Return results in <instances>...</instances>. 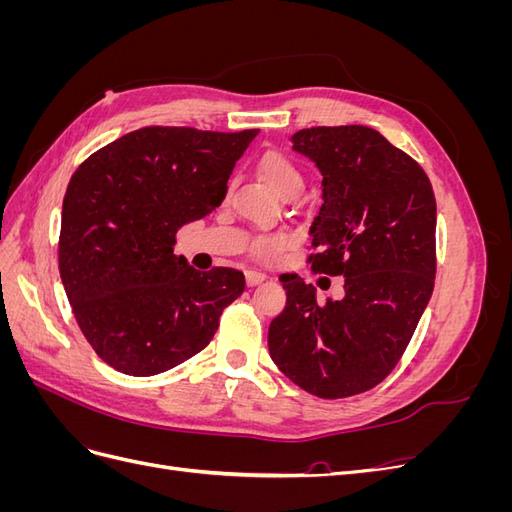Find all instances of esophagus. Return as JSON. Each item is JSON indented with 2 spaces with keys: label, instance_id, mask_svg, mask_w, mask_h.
Instances as JSON below:
<instances>
[{
  "label": "esophagus",
  "instance_id": "obj_1",
  "mask_svg": "<svg viewBox=\"0 0 512 512\" xmlns=\"http://www.w3.org/2000/svg\"><path fill=\"white\" fill-rule=\"evenodd\" d=\"M265 280H267V275L262 273V271H247V273H245L247 286H258V284H262Z\"/></svg>",
  "mask_w": 512,
  "mask_h": 512
}]
</instances>
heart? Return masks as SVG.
Returning <instances> with one entry per match:
<instances>
[{
    "label": "heart",
    "instance_id": "b5f03b06",
    "mask_svg": "<svg viewBox=\"0 0 512 512\" xmlns=\"http://www.w3.org/2000/svg\"><path fill=\"white\" fill-rule=\"evenodd\" d=\"M258 170H260L262 179L269 183V188L284 200L297 198L305 188V179H303L301 168L280 151L265 153L258 164ZM284 245H286L284 237H267V239H260L254 245V252L258 256H273L280 252Z\"/></svg>",
    "mask_w": 512,
    "mask_h": 512
}]
</instances>
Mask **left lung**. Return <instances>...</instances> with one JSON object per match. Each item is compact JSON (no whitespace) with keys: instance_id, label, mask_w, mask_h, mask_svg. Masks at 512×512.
I'll return each mask as SVG.
<instances>
[{"instance_id":"left-lung-1","label":"left lung","mask_w":512,"mask_h":512,"mask_svg":"<svg viewBox=\"0 0 512 512\" xmlns=\"http://www.w3.org/2000/svg\"><path fill=\"white\" fill-rule=\"evenodd\" d=\"M290 141L322 175L312 271L342 275L344 299L318 305L312 284L280 277L286 307L269 352L307 393L359 395L391 374L431 299L436 196L425 170L371 128H309Z\"/></svg>"}]
</instances>
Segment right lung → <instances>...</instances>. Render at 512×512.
Instances as JSON below:
<instances>
[{
	"instance_id": "1",
	"label": "right lung",
	"mask_w": 512,
	"mask_h": 512,
	"mask_svg": "<svg viewBox=\"0 0 512 512\" xmlns=\"http://www.w3.org/2000/svg\"><path fill=\"white\" fill-rule=\"evenodd\" d=\"M258 130L141 128L89 156L64 196L59 273L104 363L156 376L203 350L245 290L237 269L200 273L173 254L177 230L222 205Z\"/></svg>"
}]
</instances>
